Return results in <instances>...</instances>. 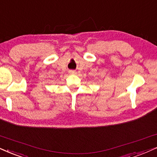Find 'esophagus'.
I'll list each match as a JSON object with an SVG mask.
<instances>
[{
	"instance_id": "1",
	"label": "esophagus",
	"mask_w": 157,
	"mask_h": 157,
	"mask_svg": "<svg viewBox=\"0 0 157 157\" xmlns=\"http://www.w3.org/2000/svg\"><path fill=\"white\" fill-rule=\"evenodd\" d=\"M69 74L75 75V74H76V72H75V71H69Z\"/></svg>"
}]
</instances>
